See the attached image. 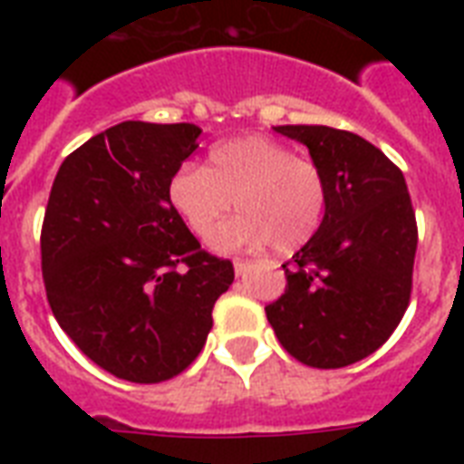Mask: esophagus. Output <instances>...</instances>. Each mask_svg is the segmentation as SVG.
Wrapping results in <instances>:
<instances>
[{
  "mask_svg": "<svg viewBox=\"0 0 464 464\" xmlns=\"http://www.w3.org/2000/svg\"><path fill=\"white\" fill-rule=\"evenodd\" d=\"M247 265H250V262H247V260H243V257H236V260H233L236 275H243V272H246V269H247Z\"/></svg>",
  "mask_w": 464,
  "mask_h": 464,
  "instance_id": "obj_1",
  "label": "esophagus"
}]
</instances>
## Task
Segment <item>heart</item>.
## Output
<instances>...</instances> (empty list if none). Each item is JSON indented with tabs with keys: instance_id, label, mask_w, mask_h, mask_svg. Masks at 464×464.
<instances>
[{
	"instance_id": "b5f03b06",
	"label": "heart",
	"mask_w": 464,
	"mask_h": 464,
	"mask_svg": "<svg viewBox=\"0 0 464 464\" xmlns=\"http://www.w3.org/2000/svg\"><path fill=\"white\" fill-rule=\"evenodd\" d=\"M168 199L197 238L211 240L238 204L243 217L217 236L218 247L267 246L296 253L315 238L327 214L323 170L267 137L231 140L209 151L207 168L185 163Z\"/></svg>"
}]
</instances>
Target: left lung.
<instances>
[{"instance_id":"1","label":"left lung","mask_w":464,"mask_h":464,"mask_svg":"<svg viewBox=\"0 0 464 464\" xmlns=\"http://www.w3.org/2000/svg\"><path fill=\"white\" fill-rule=\"evenodd\" d=\"M305 144L327 182V214L265 305L279 344L310 368L366 359L410 305L417 217L402 170L371 141L323 125L276 127Z\"/></svg>"}]
</instances>
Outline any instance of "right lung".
I'll use <instances>...</instances> for the list:
<instances>
[{
    "label": "right lung",
    "mask_w": 464,
    "mask_h": 464,
    "mask_svg": "<svg viewBox=\"0 0 464 464\" xmlns=\"http://www.w3.org/2000/svg\"><path fill=\"white\" fill-rule=\"evenodd\" d=\"M199 132L189 122H120L72 151L50 189L40 231L47 304L69 339L122 381L182 373L236 276L168 199Z\"/></svg>",
    "instance_id": "right-lung-1"
}]
</instances>
